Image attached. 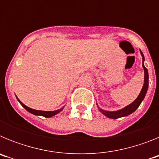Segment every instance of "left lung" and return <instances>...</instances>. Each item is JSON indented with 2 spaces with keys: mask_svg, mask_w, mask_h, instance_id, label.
Segmentation results:
<instances>
[{
  "mask_svg": "<svg viewBox=\"0 0 159 159\" xmlns=\"http://www.w3.org/2000/svg\"><path fill=\"white\" fill-rule=\"evenodd\" d=\"M140 53L142 55V57H143V67L144 69V84H143V88H142L141 92H140L139 96L136 98L135 100L133 102H131L130 104H129L128 106L125 107L123 109L119 111H105L102 110L101 108H99L97 105V107H99V111L102 112V114H103L105 116H107V118H110V119H119V118L124 117V116H127L129 115H130L131 113H133L134 111H135V110L137 109L139 105L141 104L142 101L144 99V97H145L146 94L147 92V90H148V85H149V75H148V71H147V67L144 66V60H145V58H144V56H143V52L140 51Z\"/></svg>",
  "mask_w": 159,
  "mask_h": 159,
  "instance_id": "obj_1",
  "label": "left lung"
}]
</instances>
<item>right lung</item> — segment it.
<instances>
[{
    "label": "right lung",
    "mask_w": 159,
    "mask_h": 159,
    "mask_svg": "<svg viewBox=\"0 0 159 159\" xmlns=\"http://www.w3.org/2000/svg\"><path fill=\"white\" fill-rule=\"evenodd\" d=\"M16 99H17V100L19 101L20 103L21 104V106L25 108V110H27L28 111L30 112V113H32V114H33V115H35V116H43V117H45V118H50V117H52V116H56L57 114L60 113V112L63 110V108H64V107H62V108H60V109H59V110L52 111H45L34 110V109H32V108L29 107H27L26 105L24 104L23 102H21L20 101V99H18L17 97H16Z\"/></svg>",
    "instance_id": "obj_1"
}]
</instances>
